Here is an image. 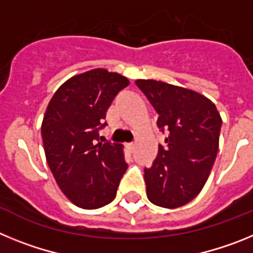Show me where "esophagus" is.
I'll return each mask as SVG.
<instances>
[{"label": "esophagus", "mask_w": 253, "mask_h": 253, "mask_svg": "<svg viewBox=\"0 0 253 253\" xmlns=\"http://www.w3.org/2000/svg\"><path fill=\"white\" fill-rule=\"evenodd\" d=\"M125 148L128 149L129 152H133L134 148H135V144L134 143H128V144H125Z\"/></svg>", "instance_id": "1"}]
</instances>
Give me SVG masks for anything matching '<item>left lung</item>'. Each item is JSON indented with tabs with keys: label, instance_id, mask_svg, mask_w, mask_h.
I'll return each instance as SVG.
<instances>
[{
	"label": "left lung",
	"instance_id": "obj_1",
	"mask_svg": "<svg viewBox=\"0 0 253 253\" xmlns=\"http://www.w3.org/2000/svg\"><path fill=\"white\" fill-rule=\"evenodd\" d=\"M157 111V125L169 131L167 146L144 169L149 202L167 209L186 205L199 195L219 148L222 118L214 102L185 87L154 80H137Z\"/></svg>",
	"mask_w": 253,
	"mask_h": 253
}]
</instances>
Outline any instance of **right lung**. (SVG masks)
<instances>
[{
	"instance_id": "obj_1",
	"label": "right lung",
	"mask_w": 253,
	"mask_h": 253,
	"mask_svg": "<svg viewBox=\"0 0 253 253\" xmlns=\"http://www.w3.org/2000/svg\"><path fill=\"white\" fill-rule=\"evenodd\" d=\"M129 80L95 68L55 91L42 123L45 158L62 193L82 209H97L116 196L126 163L123 144L97 143V130L116 93Z\"/></svg>"
}]
</instances>
